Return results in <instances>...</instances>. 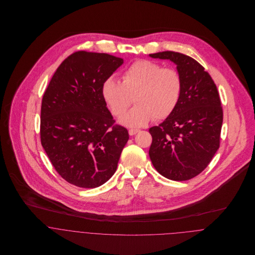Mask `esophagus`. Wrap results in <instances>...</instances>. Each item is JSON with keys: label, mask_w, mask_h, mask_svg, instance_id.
Wrapping results in <instances>:
<instances>
[{"label": "esophagus", "mask_w": 255, "mask_h": 255, "mask_svg": "<svg viewBox=\"0 0 255 255\" xmlns=\"http://www.w3.org/2000/svg\"><path fill=\"white\" fill-rule=\"evenodd\" d=\"M137 132H139V130H138V129H135V128H130V129L128 130L129 135H134V134H136Z\"/></svg>", "instance_id": "esophagus-1"}]
</instances>
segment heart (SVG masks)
I'll list each match as a JSON object with an SVG mask.
<instances>
[{
    "mask_svg": "<svg viewBox=\"0 0 255 255\" xmlns=\"http://www.w3.org/2000/svg\"><path fill=\"white\" fill-rule=\"evenodd\" d=\"M182 78L172 68H162L156 62L138 60L123 73L122 82L115 77L102 84V97L112 114L122 117L134 102L136 106L123 119L128 127H142L152 118L167 119L176 109L182 94Z\"/></svg>",
    "mask_w": 255,
    "mask_h": 255,
    "instance_id": "heart-1",
    "label": "heart"
}]
</instances>
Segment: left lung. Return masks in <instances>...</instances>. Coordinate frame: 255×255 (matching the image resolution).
Here are the masks:
<instances>
[{
	"label": "left lung",
	"mask_w": 255,
	"mask_h": 255,
	"mask_svg": "<svg viewBox=\"0 0 255 255\" xmlns=\"http://www.w3.org/2000/svg\"><path fill=\"white\" fill-rule=\"evenodd\" d=\"M149 56L175 63L182 83L175 111L149 128V157L163 177L187 181L208 166L220 146L223 109L218 90L210 74L191 57L172 51Z\"/></svg>",
	"instance_id": "8db88e82"
}]
</instances>
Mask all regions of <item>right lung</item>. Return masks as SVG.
<instances>
[{
    "label": "right lung",
    "mask_w": 255,
    "mask_h": 255,
    "mask_svg": "<svg viewBox=\"0 0 255 255\" xmlns=\"http://www.w3.org/2000/svg\"><path fill=\"white\" fill-rule=\"evenodd\" d=\"M124 60L78 51L54 73L42 99L40 138L59 175L84 188L102 185L115 174L128 140L115 125L102 97V84Z\"/></svg>",
    "instance_id": "1"
}]
</instances>
